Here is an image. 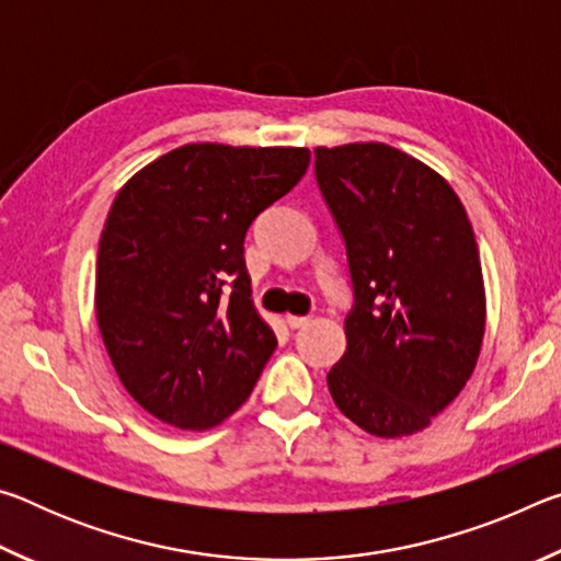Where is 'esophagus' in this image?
<instances>
[{
  "instance_id": "1",
  "label": "esophagus",
  "mask_w": 561,
  "mask_h": 561,
  "mask_svg": "<svg viewBox=\"0 0 561 561\" xmlns=\"http://www.w3.org/2000/svg\"><path fill=\"white\" fill-rule=\"evenodd\" d=\"M284 321H287L289 329H301V327H307L311 319H309V317H294V314H287V317H284Z\"/></svg>"
}]
</instances>
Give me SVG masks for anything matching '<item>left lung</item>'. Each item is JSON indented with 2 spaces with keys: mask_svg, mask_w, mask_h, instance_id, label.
I'll list each match as a JSON object with an SVG mask.
<instances>
[{
  "mask_svg": "<svg viewBox=\"0 0 561 561\" xmlns=\"http://www.w3.org/2000/svg\"><path fill=\"white\" fill-rule=\"evenodd\" d=\"M314 158L354 284L331 398L376 438L413 435L458 398L480 356L485 284L472 225L448 180L403 150L346 144Z\"/></svg>",
  "mask_w": 561,
  "mask_h": 561,
  "instance_id": "obj_1",
  "label": "left lung"
}]
</instances>
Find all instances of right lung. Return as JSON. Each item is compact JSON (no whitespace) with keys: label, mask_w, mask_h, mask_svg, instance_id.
Listing matches in <instances>:
<instances>
[{"label":"right lung","mask_w":561,"mask_h":561,"mask_svg":"<svg viewBox=\"0 0 561 561\" xmlns=\"http://www.w3.org/2000/svg\"><path fill=\"white\" fill-rule=\"evenodd\" d=\"M309 160V148L187 144L118 190L96 319L123 388L158 421L207 431L250 398L277 339L250 299L244 234Z\"/></svg>","instance_id":"add662e5"}]
</instances>
